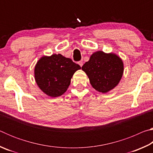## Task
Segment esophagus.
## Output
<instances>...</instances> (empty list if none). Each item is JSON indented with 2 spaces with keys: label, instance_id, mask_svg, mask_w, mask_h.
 <instances>
[{
  "label": "esophagus",
  "instance_id": "obj_1",
  "mask_svg": "<svg viewBox=\"0 0 153 153\" xmlns=\"http://www.w3.org/2000/svg\"><path fill=\"white\" fill-rule=\"evenodd\" d=\"M78 64L80 65V67H82L83 65V62L82 61H79L78 62Z\"/></svg>",
  "mask_w": 153,
  "mask_h": 153
}]
</instances>
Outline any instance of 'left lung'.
<instances>
[{"instance_id":"8db88e82","label":"left lung","mask_w":153,"mask_h":153,"mask_svg":"<svg viewBox=\"0 0 153 153\" xmlns=\"http://www.w3.org/2000/svg\"><path fill=\"white\" fill-rule=\"evenodd\" d=\"M82 69L87 74L96 90L106 93L120 82L123 73V63L115 54L97 51L92 54Z\"/></svg>"}]
</instances>
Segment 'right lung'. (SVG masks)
Returning a JSON list of instances; mask_svg holds the SVG:
<instances>
[{
	"mask_svg": "<svg viewBox=\"0 0 153 153\" xmlns=\"http://www.w3.org/2000/svg\"><path fill=\"white\" fill-rule=\"evenodd\" d=\"M79 69L78 64L61 54L44 56L35 66L36 84L49 97H59L66 92L74 74Z\"/></svg>",
	"mask_w": 153,
	"mask_h": 153,
	"instance_id": "add662e5",
	"label": "right lung"
}]
</instances>
